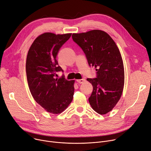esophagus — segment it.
<instances>
[{"label":"esophagus","instance_id":"esophagus-1","mask_svg":"<svg viewBox=\"0 0 151 151\" xmlns=\"http://www.w3.org/2000/svg\"><path fill=\"white\" fill-rule=\"evenodd\" d=\"M76 81L79 83V84H82L84 82L86 81V79H77Z\"/></svg>","mask_w":151,"mask_h":151}]
</instances>
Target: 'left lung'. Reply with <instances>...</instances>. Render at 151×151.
I'll return each mask as SVG.
<instances>
[{
    "label": "left lung",
    "instance_id": "obj_1",
    "mask_svg": "<svg viewBox=\"0 0 151 151\" xmlns=\"http://www.w3.org/2000/svg\"><path fill=\"white\" fill-rule=\"evenodd\" d=\"M72 39L83 50L88 65L96 68V78L87 79L93 86L89 103L98 114H106L116 104L124 87V65L119 49L111 37L99 29L73 33Z\"/></svg>",
    "mask_w": 151,
    "mask_h": 151
}]
</instances>
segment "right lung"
<instances>
[{
	"label": "right lung",
	"instance_id": "right-lung-1",
	"mask_svg": "<svg viewBox=\"0 0 151 151\" xmlns=\"http://www.w3.org/2000/svg\"><path fill=\"white\" fill-rule=\"evenodd\" d=\"M71 35L42 34L35 40L27 56L26 73L30 92L40 106L54 114L63 112L73 99L75 81H68L64 75L56 78V72H63L56 60L57 54Z\"/></svg>",
	"mask_w": 151,
	"mask_h": 151
}]
</instances>
